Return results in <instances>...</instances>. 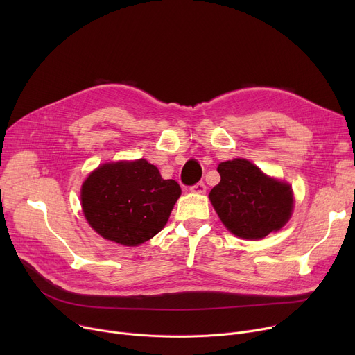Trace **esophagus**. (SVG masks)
I'll use <instances>...</instances> for the list:
<instances>
[{"label":"esophagus","mask_w":355,"mask_h":355,"mask_svg":"<svg viewBox=\"0 0 355 355\" xmlns=\"http://www.w3.org/2000/svg\"><path fill=\"white\" fill-rule=\"evenodd\" d=\"M206 190H207V187H206V184H204L202 181H200V182L194 184L193 187H190V191L196 193V194H204V193H206Z\"/></svg>","instance_id":"34e87169"}]
</instances>
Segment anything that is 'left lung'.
<instances>
[{
    "label": "left lung",
    "instance_id": "8db88e82",
    "mask_svg": "<svg viewBox=\"0 0 355 355\" xmlns=\"http://www.w3.org/2000/svg\"><path fill=\"white\" fill-rule=\"evenodd\" d=\"M221 177L209 197L223 225L234 236L259 240L281 230L293 210L292 187L268 177L245 158L221 162Z\"/></svg>",
    "mask_w": 355,
    "mask_h": 355
}]
</instances>
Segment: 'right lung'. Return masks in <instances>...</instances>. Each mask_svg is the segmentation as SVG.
I'll list each match as a JSON object with an SVG mask.
<instances>
[{"mask_svg": "<svg viewBox=\"0 0 355 355\" xmlns=\"http://www.w3.org/2000/svg\"><path fill=\"white\" fill-rule=\"evenodd\" d=\"M180 196L178 182L164 180L142 158L98 166L80 190L90 227L122 246H138L161 232Z\"/></svg>", "mask_w": 355, "mask_h": 355, "instance_id": "1", "label": "right lung"}]
</instances>
